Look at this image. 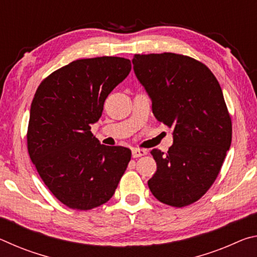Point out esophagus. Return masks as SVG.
I'll use <instances>...</instances> for the list:
<instances>
[{
  "label": "esophagus",
  "mask_w": 257,
  "mask_h": 257,
  "mask_svg": "<svg viewBox=\"0 0 257 257\" xmlns=\"http://www.w3.org/2000/svg\"><path fill=\"white\" fill-rule=\"evenodd\" d=\"M147 151L143 149H133V156L134 158H141L143 155H146Z\"/></svg>",
  "instance_id": "esophagus-1"
}]
</instances>
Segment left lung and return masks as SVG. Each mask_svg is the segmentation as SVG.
I'll return each instance as SVG.
<instances>
[{"label":"left lung","instance_id":"1","mask_svg":"<svg viewBox=\"0 0 257 257\" xmlns=\"http://www.w3.org/2000/svg\"><path fill=\"white\" fill-rule=\"evenodd\" d=\"M134 70L160 122L173 128L168 153L152 155V194L167 205L197 202L214 184L231 144V116L219 81L205 64L177 53L135 54Z\"/></svg>","mask_w":257,"mask_h":257}]
</instances>
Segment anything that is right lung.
Returning a JSON list of instances; mask_svg holds the SVG:
<instances>
[{"label":"right lung","instance_id":"add662e5","mask_svg":"<svg viewBox=\"0 0 257 257\" xmlns=\"http://www.w3.org/2000/svg\"><path fill=\"white\" fill-rule=\"evenodd\" d=\"M130 70V60L119 56L76 60L47 76L34 95L30 160L51 193L73 210L106 203L132 159L127 147L102 145L90 132L108 94Z\"/></svg>","mask_w":257,"mask_h":257}]
</instances>
